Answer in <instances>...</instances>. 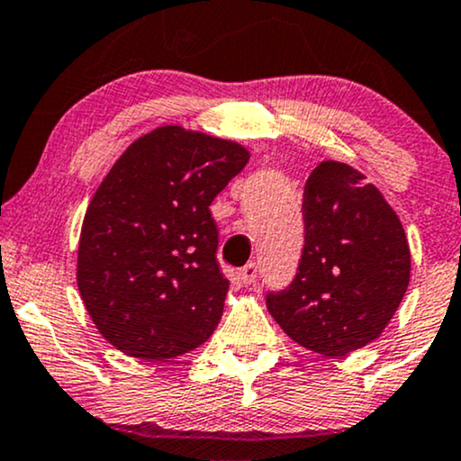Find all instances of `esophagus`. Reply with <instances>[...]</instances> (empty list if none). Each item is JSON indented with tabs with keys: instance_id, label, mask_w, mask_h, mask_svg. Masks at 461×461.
I'll use <instances>...</instances> for the list:
<instances>
[{
	"instance_id": "34e87169",
	"label": "esophagus",
	"mask_w": 461,
	"mask_h": 461,
	"mask_svg": "<svg viewBox=\"0 0 461 461\" xmlns=\"http://www.w3.org/2000/svg\"><path fill=\"white\" fill-rule=\"evenodd\" d=\"M255 276H258V266H255L253 262L242 266L240 270H238V279H240L242 285H253L255 284Z\"/></svg>"
}]
</instances>
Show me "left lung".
<instances>
[{
    "label": "left lung",
    "instance_id": "8db88e82",
    "mask_svg": "<svg viewBox=\"0 0 461 461\" xmlns=\"http://www.w3.org/2000/svg\"><path fill=\"white\" fill-rule=\"evenodd\" d=\"M304 249L296 279L268 294V313L298 346L341 358L380 339L410 284V245L378 186L341 160L304 185Z\"/></svg>",
    "mask_w": 461,
    "mask_h": 461
}]
</instances>
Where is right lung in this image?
<instances>
[{
    "label": "right lung",
    "mask_w": 461,
    "mask_h": 461,
    "mask_svg": "<svg viewBox=\"0 0 461 461\" xmlns=\"http://www.w3.org/2000/svg\"><path fill=\"white\" fill-rule=\"evenodd\" d=\"M249 157L238 141L165 124L103 177L83 216L77 287L96 330L126 357L176 358L214 332L230 281L210 203Z\"/></svg>",
    "instance_id": "right-lung-1"
}]
</instances>
